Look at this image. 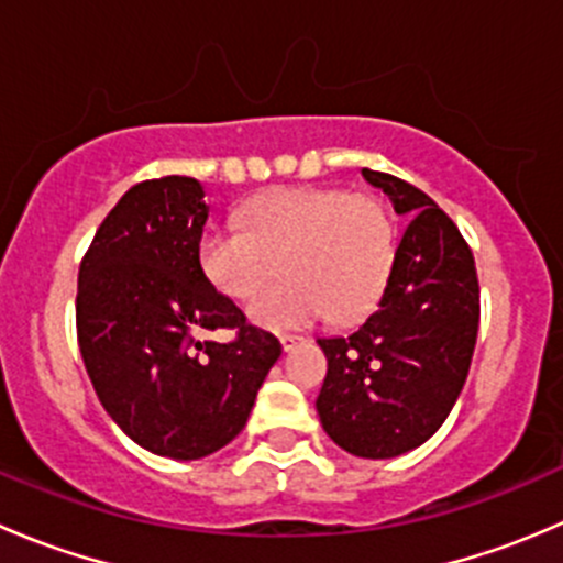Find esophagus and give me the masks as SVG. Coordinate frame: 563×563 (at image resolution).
I'll list each match as a JSON object with an SVG mask.
<instances>
[{
	"mask_svg": "<svg viewBox=\"0 0 563 563\" xmlns=\"http://www.w3.org/2000/svg\"><path fill=\"white\" fill-rule=\"evenodd\" d=\"M305 338H299V334H280V345L283 351H294L297 345H302Z\"/></svg>",
	"mask_w": 563,
	"mask_h": 563,
	"instance_id": "esophagus-1",
	"label": "esophagus"
}]
</instances>
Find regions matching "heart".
I'll use <instances>...</instances> for the list:
<instances>
[{
  "label": "heart",
  "mask_w": 563,
  "mask_h": 563,
  "mask_svg": "<svg viewBox=\"0 0 563 563\" xmlns=\"http://www.w3.org/2000/svg\"><path fill=\"white\" fill-rule=\"evenodd\" d=\"M203 275L229 299H250L272 275L286 280L250 305V321L280 332L365 316L395 261V225L378 198L338 187H275L253 198L240 225H212L198 245Z\"/></svg>",
  "instance_id": "heart-1"
}]
</instances>
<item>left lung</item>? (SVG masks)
Here are the masks:
<instances>
[{"instance_id": "8db88e82", "label": "left lung", "mask_w": 563, "mask_h": 563, "mask_svg": "<svg viewBox=\"0 0 563 563\" xmlns=\"http://www.w3.org/2000/svg\"><path fill=\"white\" fill-rule=\"evenodd\" d=\"M408 218L378 308L345 338H318L327 378L323 430L356 457L387 460L422 446L457 402L479 329L474 255L444 209L419 187L362 168Z\"/></svg>"}]
</instances>
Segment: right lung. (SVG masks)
<instances>
[{
    "label": "right lung",
    "mask_w": 563,
    "mask_h": 563,
    "mask_svg": "<svg viewBox=\"0 0 563 563\" xmlns=\"http://www.w3.org/2000/svg\"><path fill=\"white\" fill-rule=\"evenodd\" d=\"M207 218L192 176L141 181L100 223L78 272V345L100 402L135 444L174 460L231 444L283 351L203 275ZM214 328L238 338L200 340Z\"/></svg>",
    "instance_id": "right-lung-1"
}]
</instances>
